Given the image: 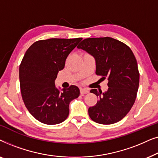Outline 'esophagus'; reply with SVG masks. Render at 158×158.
I'll return each instance as SVG.
<instances>
[{
  "label": "esophagus",
  "mask_w": 158,
  "mask_h": 158,
  "mask_svg": "<svg viewBox=\"0 0 158 158\" xmlns=\"http://www.w3.org/2000/svg\"><path fill=\"white\" fill-rule=\"evenodd\" d=\"M88 93H89V90H88L87 88H81V95L88 94Z\"/></svg>",
  "instance_id": "obj_1"
}]
</instances>
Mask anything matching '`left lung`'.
<instances>
[{"mask_svg": "<svg viewBox=\"0 0 158 158\" xmlns=\"http://www.w3.org/2000/svg\"><path fill=\"white\" fill-rule=\"evenodd\" d=\"M96 59V74L108 79V90H90L98 98L88 109L94 122L111 124L122 120L135 102L139 83V73L131 49L120 41L111 37L88 38L78 46Z\"/></svg>", "mask_w": 158, "mask_h": 158, "instance_id": "obj_1", "label": "left lung"}]
</instances>
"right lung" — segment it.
Returning <instances> with one entry per match:
<instances>
[{
  "label": "right lung",
  "instance_id": "1",
  "mask_svg": "<svg viewBox=\"0 0 158 158\" xmlns=\"http://www.w3.org/2000/svg\"><path fill=\"white\" fill-rule=\"evenodd\" d=\"M82 40L49 39L35 42L29 47L19 66L21 94L29 113L45 124H60L68 118L69 104L80 95L79 88L70 85L62 92L55 80L65 60Z\"/></svg>",
  "mask_w": 158,
  "mask_h": 158
}]
</instances>
